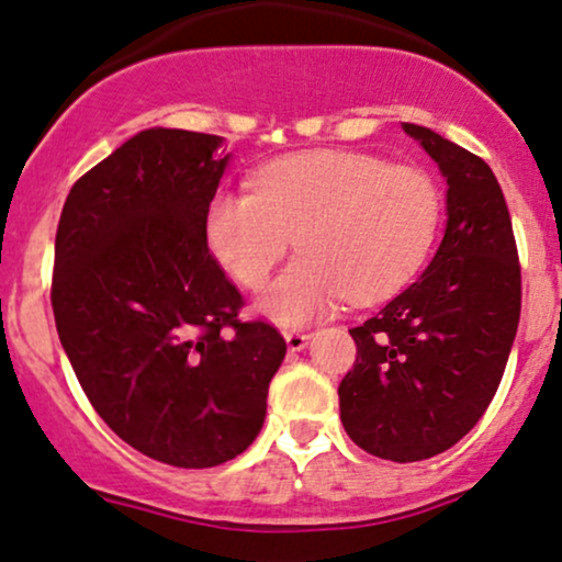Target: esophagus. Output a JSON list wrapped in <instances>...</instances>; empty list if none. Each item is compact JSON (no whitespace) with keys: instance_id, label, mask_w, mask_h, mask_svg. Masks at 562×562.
Masks as SVG:
<instances>
[{"instance_id":"esophagus-1","label":"esophagus","mask_w":562,"mask_h":562,"mask_svg":"<svg viewBox=\"0 0 562 562\" xmlns=\"http://www.w3.org/2000/svg\"><path fill=\"white\" fill-rule=\"evenodd\" d=\"M308 338H312V335H308V333H301V330H285V344H288L290 351H301V348H306Z\"/></svg>"}]
</instances>
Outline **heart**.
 I'll return each instance as SVG.
<instances>
[{
	"mask_svg": "<svg viewBox=\"0 0 562 562\" xmlns=\"http://www.w3.org/2000/svg\"><path fill=\"white\" fill-rule=\"evenodd\" d=\"M443 200L430 173L364 153L312 150L277 158L254 192H218L205 235L216 261L243 288L259 290L288 254L261 308L303 325L333 308L383 301L423 269L441 227Z\"/></svg>",
	"mask_w": 562,
	"mask_h": 562,
	"instance_id": "b5f03b06",
	"label": "heart"
}]
</instances>
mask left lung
Instances as JSON below:
<instances>
[{"instance_id": "obj_1", "label": "left lung", "mask_w": 562, "mask_h": 562, "mask_svg": "<svg viewBox=\"0 0 562 562\" xmlns=\"http://www.w3.org/2000/svg\"><path fill=\"white\" fill-rule=\"evenodd\" d=\"M447 177V235L417 282L351 327L357 362L340 380V420L380 460L417 462L473 430L492 404L520 319V261L488 164L404 124Z\"/></svg>"}]
</instances>
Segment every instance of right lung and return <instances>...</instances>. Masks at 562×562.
<instances>
[{
    "instance_id": "1",
    "label": "right lung",
    "mask_w": 562,
    "mask_h": 562,
    "mask_svg": "<svg viewBox=\"0 0 562 562\" xmlns=\"http://www.w3.org/2000/svg\"><path fill=\"white\" fill-rule=\"evenodd\" d=\"M216 134L147 128L70 187L53 312L89 404L128 447L173 468L235 460L259 436L285 338L240 319L205 240L227 156Z\"/></svg>"
}]
</instances>
